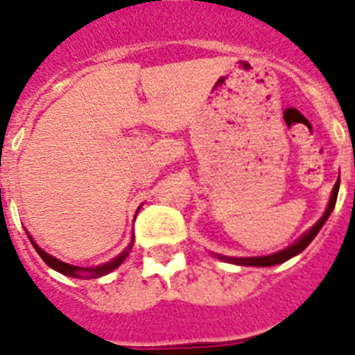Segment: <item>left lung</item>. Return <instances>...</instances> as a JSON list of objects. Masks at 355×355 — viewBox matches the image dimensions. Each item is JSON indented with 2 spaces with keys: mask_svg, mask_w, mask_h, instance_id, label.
<instances>
[{
  "mask_svg": "<svg viewBox=\"0 0 355 355\" xmlns=\"http://www.w3.org/2000/svg\"><path fill=\"white\" fill-rule=\"evenodd\" d=\"M338 191H340V177H338V182L334 184L332 187V193H331V198H329V203H327V209L323 212V216L320 218L316 223L311 227L307 232L302 234L298 237L297 241L293 243V245L286 246L284 250L277 252V254H270V255H263V257H229V255H220V254H214L216 257L225 261V263H230V264H237V266H259V268H266V266H275V264L280 263H286L289 261L291 257L298 255L300 252H304L309 246V243L313 241L316 234L322 230V227L325 225V221L329 220V216L331 212L334 211V205H336V200H338Z\"/></svg>",
  "mask_w": 355,
  "mask_h": 355,
  "instance_id": "1",
  "label": "left lung"
}]
</instances>
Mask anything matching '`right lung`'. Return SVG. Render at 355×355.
Returning <instances> with one entry per match:
<instances>
[{"instance_id":"add662e5","label":"right lung","mask_w":355,"mask_h":355,"mask_svg":"<svg viewBox=\"0 0 355 355\" xmlns=\"http://www.w3.org/2000/svg\"><path fill=\"white\" fill-rule=\"evenodd\" d=\"M137 211H139V209H137ZM26 234H28V232H26ZM28 239H30V243H32V245H33V248H35V250H37V254L41 255V259H42V261H44L46 264H48L49 268H53L55 271H58V273H62V275L75 277V279H96V277L107 275V273L114 271L118 266H121L123 261H125V259L128 257V254H130L132 245H134V239H132L130 245L126 246L125 250H123L121 254L118 255V257L110 259L109 263L100 264V266L82 268V266H73V264H67V263H64V261H60V259L53 257V255H49L48 252L42 250L41 246H39L35 241H33L30 234H28Z\"/></svg>"}]
</instances>
